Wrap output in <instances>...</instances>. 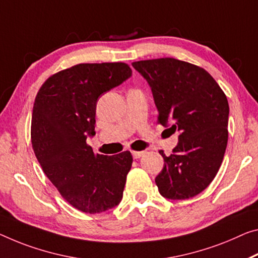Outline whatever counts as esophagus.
Returning <instances> with one entry per match:
<instances>
[{"label":"esophagus","mask_w":258,"mask_h":258,"mask_svg":"<svg viewBox=\"0 0 258 258\" xmlns=\"http://www.w3.org/2000/svg\"><path fill=\"white\" fill-rule=\"evenodd\" d=\"M133 157L134 159H138V158H141L142 156H144L145 151H133Z\"/></svg>","instance_id":"1"}]
</instances>
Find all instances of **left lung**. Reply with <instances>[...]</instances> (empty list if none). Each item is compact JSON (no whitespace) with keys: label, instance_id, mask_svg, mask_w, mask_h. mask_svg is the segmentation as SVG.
I'll list each match as a JSON object with an SVG mask.
<instances>
[{"label":"left lung","instance_id":"8db88e82","mask_svg":"<svg viewBox=\"0 0 258 258\" xmlns=\"http://www.w3.org/2000/svg\"><path fill=\"white\" fill-rule=\"evenodd\" d=\"M149 83L158 122L180 133L156 177L168 200H188L211 183L223 162L228 140V101L207 70L172 57L133 62Z\"/></svg>","mask_w":258,"mask_h":258}]
</instances>
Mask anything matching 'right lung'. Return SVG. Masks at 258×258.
Masks as SVG:
<instances>
[{
  "mask_svg": "<svg viewBox=\"0 0 258 258\" xmlns=\"http://www.w3.org/2000/svg\"><path fill=\"white\" fill-rule=\"evenodd\" d=\"M132 74L122 62L81 63L50 76L35 97L31 123L35 157L61 196L79 211H107L123 196L132 153L96 154L86 138L96 135L99 97Z\"/></svg>",
  "mask_w": 258,
  "mask_h": 258,
  "instance_id": "1",
  "label": "right lung"
}]
</instances>
